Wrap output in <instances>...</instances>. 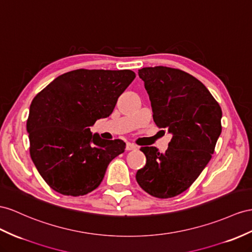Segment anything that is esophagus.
Masks as SVG:
<instances>
[{
  "mask_svg": "<svg viewBox=\"0 0 252 252\" xmlns=\"http://www.w3.org/2000/svg\"><path fill=\"white\" fill-rule=\"evenodd\" d=\"M126 149L127 151L136 150V149H137V146H136V145H134V144H132V143H127V144H126Z\"/></svg>",
  "mask_w": 252,
  "mask_h": 252,
  "instance_id": "obj_1",
  "label": "esophagus"
}]
</instances>
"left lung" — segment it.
<instances>
[{
  "instance_id": "8db88e82",
  "label": "left lung",
  "mask_w": 252,
  "mask_h": 252,
  "mask_svg": "<svg viewBox=\"0 0 252 252\" xmlns=\"http://www.w3.org/2000/svg\"><path fill=\"white\" fill-rule=\"evenodd\" d=\"M151 101L153 120L172 134L165 153L141 147L147 163L136 181L149 195L167 199L188 189L208 165L221 133V108L203 84L180 69L138 70Z\"/></svg>"
}]
</instances>
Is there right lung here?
<instances>
[{
    "instance_id": "obj_1",
    "label": "right lung",
    "mask_w": 252,
    "mask_h": 252,
    "mask_svg": "<svg viewBox=\"0 0 252 252\" xmlns=\"http://www.w3.org/2000/svg\"><path fill=\"white\" fill-rule=\"evenodd\" d=\"M135 76L131 70L77 69L37 94L27 122L30 154L51 189L77 197L101 184L108 164L125 152L126 143L102 139L89 126L113 113Z\"/></svg>"
}]
</instances>
